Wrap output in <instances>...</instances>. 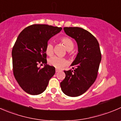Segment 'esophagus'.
Returning a JSON list of instances; mask_svg holds the SVG:
<instances>
[{
	"instance_id": "1",
	"label": "esophagus",
	"mask_w": 121,
	"mask_h": 121,
	"mask_svg": "<svg viewBox=\"0 0 121 121\" xmlns=\"http://www.w3.org/2000/svg\"><path fill=\"white\" fill-rule=\"evenodd\" d=\"M59 71H60V70H58V69H56V73L59 72Z\"/></svg>"
}]
</instances>
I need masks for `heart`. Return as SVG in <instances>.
<instances>
[{"instance_id": "b5f03b06", "label": "heart", "mask_w": 121, "mask_h": 121, "mask_svg": "<svg viewBox=\"0 0 121 121\" xmlns=\"http://www.w3.org/2000/svg\"><path fill=\"white\" fill-rule=\"evenodd\" d=\"M61 41L65 46V48L68 51H70L73 50L74 47V44L73 41L69 37H63L61 39ZM45 52L47 54L48 56H51L54 52V45L52 43L48 42L47 44L45 47ZM48 63L50 65L57 68V69H61L67 64V61L64 58L58 56H52L51 58H49Z\"/></svg>"}]
</instances>
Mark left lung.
<instances>
[{
  "instance_id": "8db88e82",
  "label": "left lung",
  "mask_w": 121,
  "mask_h": 121,
  "mask_svg": "<svg viewBox=\"0 0 121 121\" xmlns=\"http://www.w3.org/2000/svg\"><path fill=\"white\" fill-rule=\"evenodd\" d=\"M64 31L75 39L78 53L70 66L64 71L65 77L60 83L63 93L76 97L85 93L94 83L98 75L102 56L96 38L90 32L79 27H64Z\"/></svg>"
}]
</instances>
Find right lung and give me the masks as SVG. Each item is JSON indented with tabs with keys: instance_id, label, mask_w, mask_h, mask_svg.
Wrapping results in <instances>:
<instances>
[{
	"instance_id": "1",
	"label": "right lung",
	"mask_w": 121,
	"mask_h": 121,
	"mask_svg": "<svg viewBox=\"0 0 121 121\" xmlns=\"http://www.w3.org/2000/svg\"><path fill=\"white\" fill-rule=\"evenodd\" d=\"M61 28L35 24L19 34L12 51L13 71L15 79L27 93L37 95L44 92L56 69L47 64L45 47L49 39L61 31ZM44 64L40 69L38 65Z\"/></svg>"
}]
</instances>
